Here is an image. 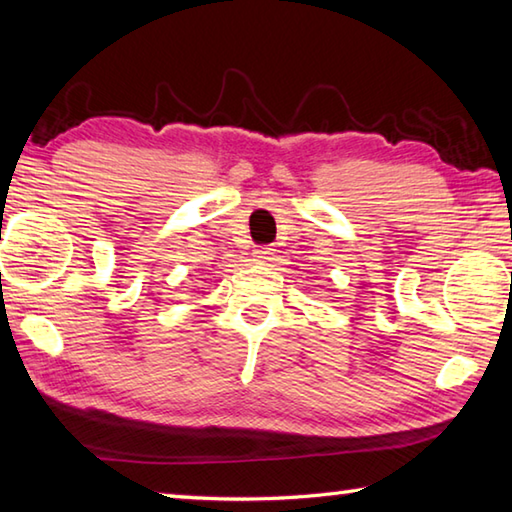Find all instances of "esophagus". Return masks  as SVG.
I'll return each mask as SVG.
<instances>
[{
    "mask_svg": "<svg viewBox=\"0 0 512 512\" xmlns=\"http://www.w3.org/2000/svg\"><path fill=\"white\" fill-rule=\"evenodd\" d=\"M253 257H255V262H268V259H273V248L259 246L253 250Z\"/></svg>",
    "mask_w": 512,
    "mask_h": 512,
    "instance_id": "esophagus-1",
    "label": "esophagus"
}]
</instances>
